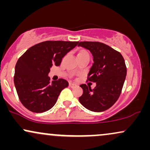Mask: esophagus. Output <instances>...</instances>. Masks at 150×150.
I'll return each instance as SVG.
<instances>
[{"label": "esophagus", "mask_w": 150, "mask_h": 150, "mask_svg": "<svg viewBox=\"0 0 150 150\" xmlns=\"http://www.w3.org/2000/svg\"><path fill=\"white\" fill-rule=\"evenodd\" d=\"M69 86L70 87H72V88H73V87H76V86H77L76 84H75V83H70L69 84Z\"/></svg>", "instance_id": "obj_1"}]
</instances>
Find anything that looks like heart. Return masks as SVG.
I'll use <instances>...</instances> for the list:
<instances>
[{
  "instance_id": "heart-1",
  "label": "heart",
  "mask_w": 150,
  "mask_h": 150,
  "mask_svg": "<svg viewBox=\"0 0 150 150\" xmlns=\"http://www.w3.org/2000/svg\"><path fill=\"white\" fill-rule=\"evenodd\" d=\"M80 53H87V52H86V51H81Z\"/></svg>"
}]
</instances>
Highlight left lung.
I'll return each mask as SVG.
<instances>
[{
    "label": "left lung",
    "mask_w": 150,
    "mask_h": 150,
    "mask_svg": "<svg viewBox=\"0 0 150 150\" xmlns=\"http://www.w3.org/2000/svg\"><path fill=\"white\" fill-rule=\"evenodd\" d=\"M78 46L92 53L94 63L87 80L96 82L93 89L85 84L80 85L83 94L79 101L89 111H106L118 100L123 89L127 74L124 58L118 51L101 42H81Z\"/></svg>",
    "instance_id": "1"
}]
</instances>
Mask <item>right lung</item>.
Returning <instances> with one entry per match:
<instances>
[{
	"instance_id": "right-lung-1",
	"label": "right lung",
	"mask_w": 150,
	"mask_h": 150,
	"mask_svg": "<svg viewBox=\"0 0 150 150\" xmlns=\"http://www.w3.org/2000/svg\"><path fill=\"white\" fill-rule=\"evenodd\" d=\"M78 43L46 41L30 47L19 58L15 68L14 83L25 108L32 112L42 113L54 106L68 82L59 79L50 83V68L61 65L62 58Z\"/></svg>"
}]
</instances>
